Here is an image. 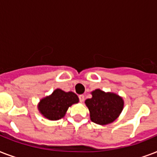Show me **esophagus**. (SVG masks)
<instances>
[{"label": "esophagus", "mask_w": 157, "mask_h": 157, "mask_svg": "<svg viewBox=\"0 0 157 157\" xmlns=\"http://www.w3.org/2000/svg\"><path fill=\"white\" fill-rule=\"evenodd\" d=\"M79 99H80V102H81V103H83L84 99H85V96H84L83 94L79 95Z\"/></svg>", "instance_id": "1"}]
</instances>
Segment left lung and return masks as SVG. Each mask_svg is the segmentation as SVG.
<instances>
[{
  "label": "left lung",
  "mask_w": 157,
  "mask_h": 157,
  "mask_svg": "<svg viewBox=\"0 0 157 157\" xmlns=\"http://www.w3.org/2000/svg\"><path fill=\"white\" fill-rule=\"evenodd\" d=\"M92 98L85 103L90 111V120L101 125L112 123L119 117L124 107V100L117 94L97 89L91 92Z\"/></svg>",
  "instance_id": "left-lung-1"
}]
</instances>
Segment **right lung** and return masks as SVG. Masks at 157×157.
<instances>
[{
  "label": "right lung",
  "mask_w": 157,
  "mask_h": 157,
  "mask_svg": "<svg viewBox=\"0 0 157 157\" xmlns=\"http://www.w3.org/2000/svg\"><path fill=\"white\" fill-rule=\"evenodd\" d=\"M79 102L78 96L73 92H65L57 89L50 96L42 98L38 104V110L50 121L61 119L69 107Z\"/></svg>",
  "instance_id": "obj_1"
}]
</instances>
